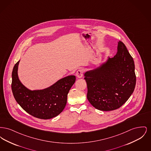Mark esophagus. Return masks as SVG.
Returning a JSON list of instances; mask_svg holds the SVG:
<instances>
[{"label":"esophagus","mask_w":151,"mask_h":151,"mask_svg":"<svg viewBox=\"0 0 151 151\" xmlns=\"http://www.w3.org/2000/svg\"><path fill=\"white\" fill-rule=\"evenodd\" d=\"M83 73H84L83 69H79V70H78L76 73V75L78 78H81L83 77Z\"/></svg>","instance_id":"1"}]
</instances>
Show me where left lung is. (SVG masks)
I'll use <instances>...</instances> for the list:
<instances>
[{"mask_svg":"<svg viewBox=\"0 0 151 151\" xmlns=\"http://www.w3.org/2000/svg\"><path fill=\"white\" fill-rule=\"evenodd\" d=\"M87 99L98 110L117 109L128 100L136 85L134 61L125 45L119 41L114 58L97 69L85 73Z\"/></svg>","mask_w":151,"mask_h":151,"instance_id":"left-lung-1","label":"left lung"}]
</instances>
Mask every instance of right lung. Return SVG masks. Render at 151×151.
Returning <instances> with one entry per match:
<instances>
[{"mask_svg": "<svg viewBox=\"0 0 151 151\" xmlns=\"http://www.w3.org/2000/svg\"><path fill=\"white\" fill-rule=\"evenodd\" d=\"M19 61L14 65L12 73L11 88L16 102L26 112L37 118L48 119L59 115L65 109L67 94L76 77L68 76L48 88L32 91L24 86L19 79Z\"/></svg>", "mask_w": 151, "mask_h": 151, "instance_id": "1", "label": "right lung"}]
</instances>
